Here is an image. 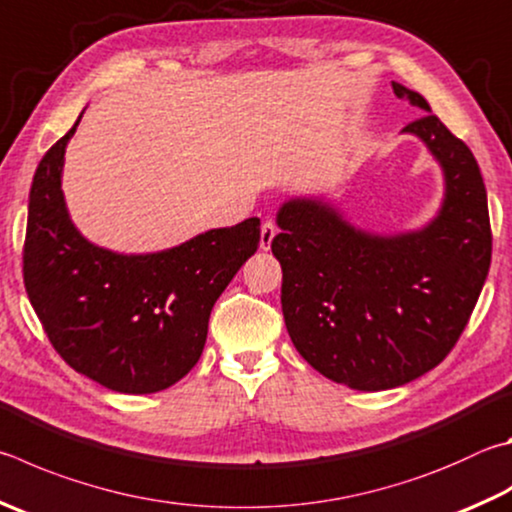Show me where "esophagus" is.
<instances>
[{"label":"esophagus","instance_id":"esophagus-1","mask_svg":"<svg viewBox=\"0 0 512 512\" xmlns=\"http://www.w3.org/2000/svg\"><path fill=\"white\" fill-rule=\"evenodd\" d=\"M275 235H277V224L273 219H266L262 224V237H259V246H262V250L271 248Z\"/></svg>","mask_w":512,"mask_h":512}]
</instances>
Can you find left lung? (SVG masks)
<instances>
[{
  "label": "left lung",
  "instance_id": "obj_1",
  "mask_svg": "<svg viewBox=\"0 0 512 512\" xmlns=\"http://www.w3.org/2000/svg\"><path fill=\"white\" fill-rule=\"evenodd\" d=\"M394 94L432 111L394 82ZM445 174L430 226L396 237L356 230L327 203L286 201L273 239L282 311L295 349L333 383L380 392L427 374L466 329L488 277L486 185L470 147L434 114L405 125Z\"/></svg>",
  "mask_w": 512,
  "mask_h": 512
}]
</instances>
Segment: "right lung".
<instances>
[{
	"label": "right lung",
	"instance_id": "obj_1",
	"mask_svg": "<svg viewBox=\"0 0 512 512\" xmlns=\"http://www.w3.org/2000/svg\"><path fill=\"white\" fill-rule=\"evenodd\" d=\"M80 118L33 176L24 286L69 367L111 392L154 394L197 365L212 306L259 246V219L152 255L89 244L71 224L62 194L64 147Z\"/></svg>",
	"mask_w": 512,
	"mask_h": 512
}]
</instances>
